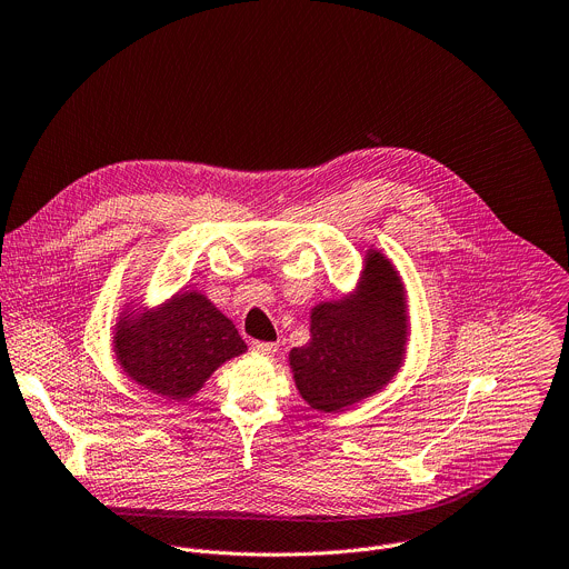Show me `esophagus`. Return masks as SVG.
Here are the masks:
<instances>
[{
    "instance_id": "obj_1",
    "label": "esophagus",
    "mask_w": 569,
    "mask_h": 569,
    "mask_svg": "<svg viewBox=\"0 0 569 569\" xmlns=\"http://www.w3.org/2000/svg\"><path fill=\"white\" fill-rule=\"evenodd\" d=\"M277 342H263V340H251V349L258 351V353H274L277 351Z\"/></svg>"
}]
</instances>
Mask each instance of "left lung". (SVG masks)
Segmentation results:
<instances>
[{
    "label": "left lung",
    "mask_w": 569,
    "mask_h": 569,
    "mask_svg": "<svg viewBox=\"0 0 569 569\" xmlns=\"http://www.w3.org/2000/svg\"><path fill=\"white\" fill-rule=\"evenodd\" d=\"M406 322L403 286L388 258L372 251L363 292L316 306L311 340L290 351L303 401L322 412H338L381 390L401 366Z\"/></svg>",
    "instance_id": "8db88e82"
}]
</instances>
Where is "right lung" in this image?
<instances>
[{
	"instance_id": "add662e5",
	"label": "right lung",
	"mask_w": 569,
	"mask_h": 569,
	"mask_svg": "<svg viewBox=\"0 0 569 569\" xmlns=\"http://www.w3.org/2000/svg\"><path fill=\"white\" fill-rule=\"evenodd\" d=\"M244 349L233 322L197 292L172 297L157 313L122 320L116 336V353L127 377L177 401L194 395L224 360Z\"/></svg>"
}]
</instances>
